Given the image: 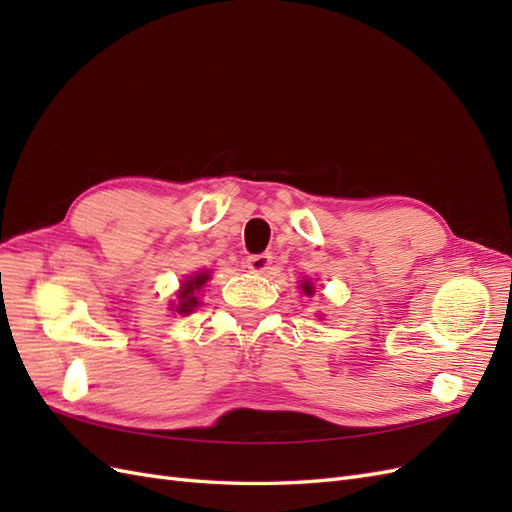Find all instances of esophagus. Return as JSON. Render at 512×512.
Returning a JSON list of instances; mask_svg holds the SVG:
<instances>
[{
  "instance_id": "esophagus-1",
  "label": "esophagus",
  "mask_w": 512,
  "mask_h": 512,
  "mask_svg": "<svg viewBox=\"0 0 512 512\" xmlns=\"http://www.w3.org/2000/svg\"><path fill=\"white\" fill-rule=\"evenodd\" d=\"M271 262H273L271 254H254L247 258V269L252 273H265L271 269Z\"/></svg>"
}]
</instances>
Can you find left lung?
<instances>
[{"mask_svg": "<svg viewBox=\"0 0 512 512\" xmlns=\"http://www.w3.org/2000/svg\"><path fill=\"white\" fill-rule=\"evenodd\" d=\"M301 290H303V294H307V297H312V294H314L312 282H301Z\"/></svg>", "mask_w": 512, "mask_h": 512, "instance_id": "obj_1", "label": "left lung"}]
</instances>
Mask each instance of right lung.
Instances as JSON below:
<instances>
[{
    "label": "right lung",
    "instance_id": "right-lung-1",
    "mask_svg": "<svg viewBox=\"0 0 512 512\" xmlns=\"http://www.w3.org/2000/svg\"><path fill=\"white\" fill-rule=\"evenodd\" d=\"M209 280H211L209 271H198V273L190 275L188 280H183L181 288L177 292V305H173L175 312H179L183 316L185 314H192L194 309L200 305L196 292H200V288H203Z\"/></svg>",
    "mask_w": 512,
    "mask_h": 512
}]
</instances>
